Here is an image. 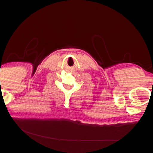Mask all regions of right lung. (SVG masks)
<instances>
[{"label":"right lung","instance_id":"1","mask_svg":"<svg viewBox=\"0 0 153 153\" xmlns=\"http://www.w3.org/2000/svg\"><path fill=\"white\" fill-rule=\"evenodd\" d=\"M0 84H1V81H0Z\"/></svg>","mask_w":153,"mask_h":153}]
</instances>
